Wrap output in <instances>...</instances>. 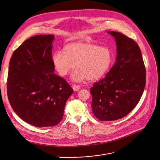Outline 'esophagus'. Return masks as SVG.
<instances>
[{"mask_svg": "<svg viewBox=\"0 0 160 160\" xmlns=\"http://www.w3.org/2000/svg\"><path fill=\"white\" fill-rule=\"evenodd\" d=\"M72 89L74 90V91H78L80 89V87L79 85H72Z\"/></svg>", "mask_w": 160, "mask_h": 160, "instance_id": "1", "label": "esophagus"}]
</instances>
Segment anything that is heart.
<instances>
[{
    "mask_svg": "<svg viewBox=\"0 0 160 160\" xmlns=\"http://www.w3.org/2000/svg\"><path fill=\"white\" fill-rule=\"evenodd\" d=\"M113 53L107 47H99L89 42L70 43L64 51H57L52 57L55 69L61 76L76 69L71 79L79 82L87 79L94 82L105 75L113 62Z\"/></svg>",
    "mask_w": 160,
    "mask_h": 160,
    "instance_id": "1",
    "label": "heart"
}]
</instances>
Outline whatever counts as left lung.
Instances as JSON below:
<instances>
[{
	"label": "left lung",
	"mask_w": 160,
	"mask_h": 160,
	"mask_svg": "<svg viewBox=\"0 0 160 160\" xmlns=\"http://www.w3.org/2000/svg\"><path fill=\"white\" fill-rule=\"evenodd\" d=\"M107 32L117 46L115 62L105 77L91 88L92 112L102 121L121 119L132 111L142 96L146 80L137 43L120 32Z\"/></svg>",
	"instance_id": "left-lung-1"
}]
</instances>
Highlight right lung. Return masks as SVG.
Listing matches in <instances>:
<instances>
[{
	"label": "right lung",
	"instance_id": "obj_1",
	"mask_svg": "<svg viewBox=\"0 0 160 160\" xmlns=\"http://www.w3.org/2000/svg\"><path fill=\"white\" fill-rule=\"evenodd\" d=\"M53 35H37L25 41L11 57L7 91L10 105L19 117L34 126H54L63 118L73 90L54 73Z\"/></svg>",
	"mask_w": 160,
	"mask_h": 160
}]
</instances>
